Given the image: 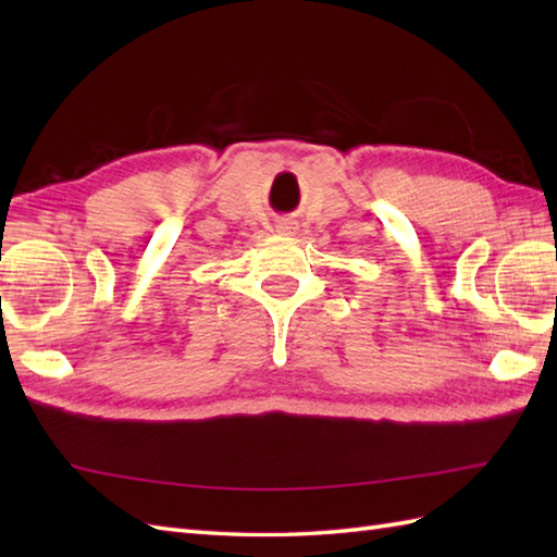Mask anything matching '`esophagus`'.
I'll return each mask as SVG.
<instances>
[{
  "label": "esophagus",
  "instance_id": "obj_1",
  "mask_svg": "<svg viewBox=\"0 0 557 557\" xmlns=\"http://www.w3.org/2000/svg\"><path fill=\"white\" fill-rule=\"evenodd\" d=\"M294 224H297V222H282L280 224V232L282 234H294V230H297V227H294Z\"/></svg>",
  "mask_w": 557,
  "mask_h": 557
}]
</instances>
